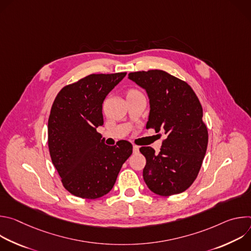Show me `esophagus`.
<instances>
[{
	"instance_id": "1",
	"label": "esophagus",
	"mask_w": 251,
	"mask_h": 251,
	"mask_svg": "<svg viewBox=\"0 0 251 251\" xmlns=\"http://www.w3.org/2000/svg\"><path fill=\"white\" fill-rule=\"evenodd\" d=\"M138 152H139V147L136 146V145H134V146H133V153L136 154V153H138Z\"/></svg>"
}]
</instances>
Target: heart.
Listing matches in <instances>:
<instances>
[{
    "mask_svg": "<svg viewBox=\"0 0 251 251\" xmlns=\"http://www.w3.org/2000/svg\"><path fill=\"white\" fill-rule=\"evenodd\" d=\"M139 91L138 90H135V89H130L128 92H127V95H129V94H133V93H138Z\"/></svg>",
    "mask_w": 251,
    "mask_h": 251,
    "instance_id": "1",
    "label": "heart"
}]
</instances>
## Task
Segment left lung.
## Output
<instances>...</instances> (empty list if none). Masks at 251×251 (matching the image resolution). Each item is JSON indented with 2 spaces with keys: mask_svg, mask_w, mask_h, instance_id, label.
Listing matches in <instances>:
<instances>
[{
  "mask_svg": "<svg viewBox=\"0 0 251 251\" xmlns=\"http://www.w3.org/2000/svg\"><path fill=\"white\" fill-rule=\"evenodd\" d=\"M128 77L148 93L151 110L146 128L167 135L158 154L152 147L140 148L146 158L144 181L162 197L183 193L197 178L207 148L201 102L186 81L164 70L136 71Z\"/></svg>",
  "mask_w": 251,
  "mask_h": 251,
  "instance_id": "obj_1",
  "label": "left lung"
}]
</instances>
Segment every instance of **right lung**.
<instances>
[{"instance_id":"obj_1","label":"right lung","mask_w":251,"mask_h":251,"mask_svg":"<svg viewBox=\"0 0 251 251\" xmlns=\"http://www.w3.org/2000/svg\"><path fill=\"white\" fill-rule=\"evenodd\" d=\"M126 73L90 75L65 85L50 109L48 144L62 186L81 199L108 194L133 146L121 140L107 146L96 128L103 125L102 103Z\"/></svg>"}]
</instances>
